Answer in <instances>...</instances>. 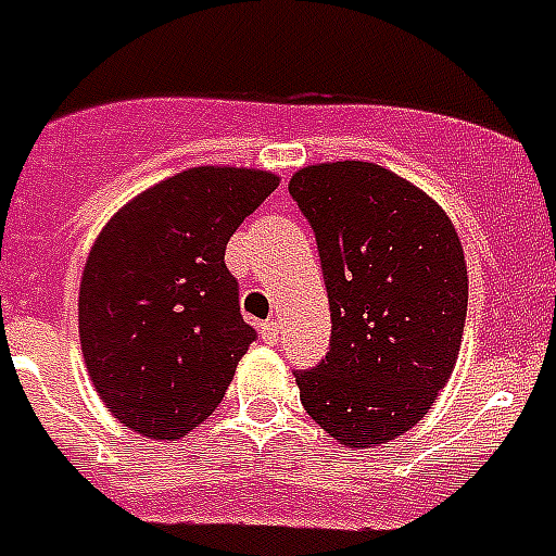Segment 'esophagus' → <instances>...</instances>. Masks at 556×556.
<instances>
[{
    "instance_id": "1",
    "label": "esophagus",
    "mask_w": 556,
    "mask_h": 556,
    "mask_svg": "<svg viewBox=\"0 0 556 556\" xmlns=\"http://www.w3.org/2000/svg\"><path fill=\"white\" fill-rule=\"evenodd\" d=\"M263 339L268 344H277V339H279V321L277 319H268V321H263Z\"/></svg>"
}]
</instances>
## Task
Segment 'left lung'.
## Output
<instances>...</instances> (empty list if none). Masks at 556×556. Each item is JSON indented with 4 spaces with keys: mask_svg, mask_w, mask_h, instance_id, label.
I'll return each instance as SVG.
<instances>
[{
    "mask_svg": "<svg viewBox=\"0 0 556 556\" xmlns=\"http://www.w3.org/2000/svg\"><path fill=\"white\" fill-rule=\"evenodd\" d=\"M311 223L330 348L296 370L302 407L350 450L387 444L432 409L464 339L469 279L435 200L365 161L305 166L288 184Z\"/></svg>",
    "mask_w": 556,
    "mask_h": 556,
    "instance_id": "obj_1",
    "label": "left lung"
}]
</instances>
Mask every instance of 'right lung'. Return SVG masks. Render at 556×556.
<instances>
[{"instance_id": "1", "label": "right lung", "mask_w": 556, "mask_h": 556, "mask_svg": "<svg viewBox=\"0 0 556 556\" xmlns=\"http://www.w3.org/2000/svg\"><path fill=\"white\" fill-rule=\"evenodd\" d=\"M279 177L198 166L129 200L104 226L78 291L81 353L124 427L175 441L217 409L256 330L226 242Z\"/></svg>"}]
</instances>
